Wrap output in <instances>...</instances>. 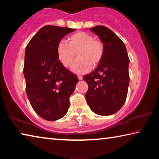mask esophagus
<instances>
[{
	"label": "esophagus",
	"mask_w": 159,
	"mask_h": 159,
	"mask_svg": "<svg viewBox=\"0 0 159 159\" xmlns=\"http://www.w3.org/2000/svg\"><path fill=\"white\" fill-rule=\"evenodd\" d=\"M78 78H79V80H82L83 79V76L81 75H78Z\"/></svg>",
	"instance_id": "esophagus-1"
}]
</instances>
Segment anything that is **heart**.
I'll return each mask as SVG.
<instances>
[{"mask_svg": "<svg viewBox=\"0 0 159 159\" xmlns=\"http://www.w3.org/2000/svg\"><path fill=\"white\" fill-rule=\"evenodd\" d=\"M57 57L66 68L72 66L77 54L78 59L73 66L76 73H83L98 65L103 57L104 43L101 40L84 31H79L67 39V43L64 41L59 43L57 48Z\"/></svg>", "mask_w": 159, "mask_h": 159, "instance_id": "b5f03b06", "label": "heart"}]
</instances>
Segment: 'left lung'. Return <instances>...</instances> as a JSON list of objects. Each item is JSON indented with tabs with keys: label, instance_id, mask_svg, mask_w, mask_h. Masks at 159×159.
Wrapping results in <instances>:
<instances>
[{
	"label": "left lung",
	"instance_id": "1",
	"mask_svg": "<svg viewBox=\"0 0 159 159\" xmlns=\"http://www.w3.org/2000/svg\"><path fill=\"white\" fill-rule=\"evenodd\" d=\"M90 30L104 43V52L96 69L83 77L88 85L86 100L95 114L111 115L121 108L127 98L130 60L125 44L109 28L96 26Z\"/></svg>",
	"mask_w": 159,
	"mask_h": 159
}]
</instances>
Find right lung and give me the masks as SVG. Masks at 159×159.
Segmentation results:
<instances>
[{
	"instance_id": "obj_1",
	"label": "right lung",
	"mask_w": 159,
	"mask_h": 159,
	"mask_svg": "<svg viewBox=\"0 0 159 159\" xmlns=\"http://www.w3.org/2000/svg\"><path fill=\"white\" fill-rule=\"evenodd\" d=\"M76 29L47 25L26 45L24 75L26 92L32 108L41 118L56 120L66 115L69 97L79 81L57 57L61 39Z\"/></svg>"
}]
</instances>
